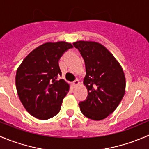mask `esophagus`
<instances>
[{
    "instance_id": "esophagus-1",
    "label": "esophagus",
    "mask_w": 149,
    "mask_h": 149,
    "mask_svg": "<svg viewBox=\"0 0 149 149\" xmlns=\"http://www.w3.org/2000/svg\"><path fill=\"white\" fill-rule=\"evenodd\" d=\"M79 80H78V79H76V80L74 81L73 82V86H74L75 87H76L77 86H79Z\"/></svg>"
}]
</instances>
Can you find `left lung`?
<instances>
[{
	"label": "left lung",
	"instance_id": "obj_1",
	"mask_svg": "<svg viewBox=\"0 0 149 149\" xmlns=\"http://www.w3.org/2000/svg\"><path fill=\"white\" fill-rule=\"evenodd\" d=\"M86 65L84 84L88 90L86 100L79 103L84 116L101 120L115 110L125 92L123 68L112 53L100 43L91 41L73 42Z\"/></svg>",
	"mask_w": 149,
	"mask_h": 149
}]
</instances>
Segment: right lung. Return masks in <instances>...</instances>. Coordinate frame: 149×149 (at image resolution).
<instances>
[{"label":"right lung","mask_w":149,"mask_h":149,"mask_svg":"<svg viewBox=\"0 0 149 149\" xmlns=\"http://www.w3.org/2000/svg\"><path fill=\"white\" fill-rule=\"evenodd\" d=\"M73 47L64 41L41 45L24 59L16 74L18 95L26 110L40 120H47L61 110L70 85L61 76L59 61L63 54Z\"/></svg>","instance_id":"1"}]
</instances>
